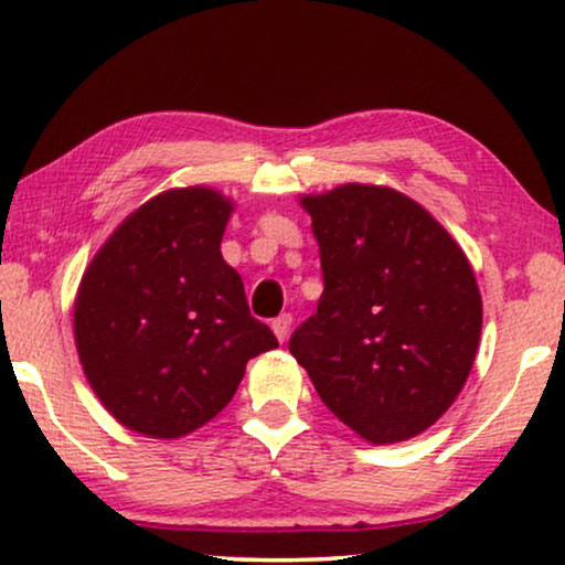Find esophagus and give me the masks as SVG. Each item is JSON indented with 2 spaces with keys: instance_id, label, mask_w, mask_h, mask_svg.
<instances>
[{
  "instance_id": "1",
  "label": "esophagus",
  "mask_w": 565,
  "mask_h": 565,
  "mask_svg": "<svg viewBox=\"0 0 565 565\" xmlns=\"http://www.w3.org/2000/svg\"><path fill=\"white\" fill-rule=\"evenodd\" d=\"M290 323H292V316H290V313H282V316H277V319L273 321V331H275V337L280 339V342H285V339H288Z\"/></svg>"
}]
</instances>
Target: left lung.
<instances>
[{"label":"left lung","instance_id":"1","mask_svg":"<svg viewBox=\"0 0 565 565\" xmlns=\"http://www.w3.org/2000/svg\"><path fill=\"white\" fill-rule=\"evenodd\" d=\"M321 254L319 308L290 339L323 404L370 445L427 431L476 362L473 267L427 207L385 184L300 195Z\"/></svg>","mask_w":565,"mask_h":565}]
</instances>
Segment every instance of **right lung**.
<instances>
[{
    "mask_svg": "<svg viewBox=\"0 0 565 565\" xmlns=\"http://www.w3.org/2000/svg\"><path fill=\"white\" fill-rule=\"evenodd\" d=\"M234 207L207 184L159 192L84 269L76 354L99 404L136 435L180 439L200 429L234 398L246 362L277 347L221 254Z\"/></svg>",
    "mask_w": 565,
    "mask_h": 565,
    "instance_id": "add662e5",
    "label": "right lung"
}]
</instances>
